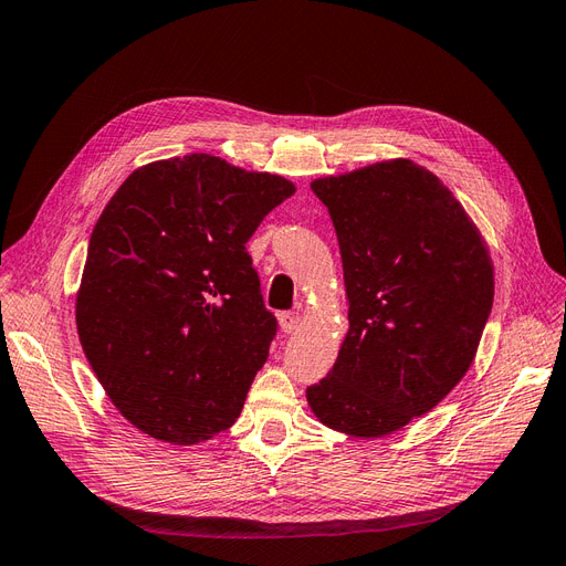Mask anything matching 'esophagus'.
Listing matches in <instances>:
<instances>
[{"instance_id": "esophagus-1", "label": "esophagus", "mask_w": 566, "mask_h": 566, "mask_svg": "<svg viewBox=\"0 0 566 566\" xmlns=\"http://www.w3.org/2000/svg\"><path fill=\"white\" fill-rule=\"evenodd\" d=\"M279 323H281L283 333H295L297 325H300V314L297 312H283L279 316Z\"/></svg>"}]
</instances>
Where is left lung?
Here are the masks:
<instances>
[{
    "mask_svg": "<svg viewBox=\"0 0 566 566\" xmlns=\"http://www.w3.org/2000/svg\"><path fill=\"white\" fill-rule=\"evenodd\" d=\"M312 191L337 233L349 333L306 401L337 432H397L468 373L493 304L489 252L449 188L410 160Z\"/></svg>",
    "mask_w": 566,
    "mask_h": 566,
    "instance_id": "8db88e82",
    "label": "left lung"
}]
</instances>
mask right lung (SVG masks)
<instances>
[{
  "mask_svg": "<svg viewBox=\"0 0 566 566\" xmlns=\"http://www.w3.org/2000/svg\"><path fill=\"white\" fill-rule=\"evenodd\" d=\"M293 193L283 177L193 153L136 169L98 217L77 333L142 432L196 443L241 416L279 331L245 243Z\"/></svg>",
  "mask_w": 566,
  "mask_h": 566,
  "instance_id": "1",
  "label": "right lung"
}]
</instances>
